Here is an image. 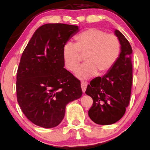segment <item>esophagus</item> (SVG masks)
Returning <instances> with one entry per match:
<instances>
[{
  "instance_id": "obj_1",
  "label": "esophagus",
  "mask_w": 150,
  "mask_h": 150,
  "mask_svg": "<svg viewBox=\"0 0 150 150\" xmlns=\"http://www.w3.org/2000/svg\"><path fill=\"white\" fill-rule=\"evenodd\" d=\"M81 86L82 91H83V92H85L86 88H87V86H88V82L87 81H81Z\"/></svg>"
}]
</instances>
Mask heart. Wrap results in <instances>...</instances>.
Instances as JSON below:
<instances>
[{
    "label": "heart",
    "instance_id": "obj_1",
    "mask_svg": "<svg viewBox=\"0 0 150 150\" xmlns=\"http://www.w3.org/2000/svg\"><path fill=\"white\" fill-rule=\"evenodd\" d=\"M75 43H67L62 49V58L67 70L73 71L85 56L86 63L75 71L76 77L89 79L106 74L112 69L119 58L121 44L113 34L92 28L76 36Z\"/></svg>",
    "mask_w": 150,
    "mask_h": 150
}]
</instances>
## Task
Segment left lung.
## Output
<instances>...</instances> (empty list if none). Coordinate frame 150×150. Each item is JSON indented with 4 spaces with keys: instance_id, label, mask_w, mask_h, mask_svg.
I'll list each match as a JSON object with an SVG mask.
<instances>
[{
    "instance_id": "1",
    "label": "left lung",
    "mask_w": 150,
    "mask_h": 150,
    "mask_svg": "<svg viewBox=\"0 0 150 150\" xmlns=\"http://www.w3.org/2000/svg\"><path fill=\"white\" fill-rule=\"evenodd\" d=\"M115 35L121 44L119 58L103 78L92 79L86 91L93 99L88 115L94 122L100 125L114 124L123 117L131 93L132 50L123 34L115 30Z\"/></svg>"
}]
</instances>
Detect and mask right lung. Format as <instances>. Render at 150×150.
<instances>
[{
  "instance_id": "add662e5",
  "label": "right lung",
  "mask_w": 150,
  "mask_h": 150,
  "mask_svg": "<svg viewBox=\"0 0 150 150\" xmlns=\"http://www.w3.org/2000/svg\"><path fill=\"white\" fill-rule=\"evenodd\" d=\"M77 26L46 24L35 31L23 52L17 73V100L35 125L56 127L67 105L82 95L81 82L64 68L62 49Z\"/></svg>"
}]
</instances>
